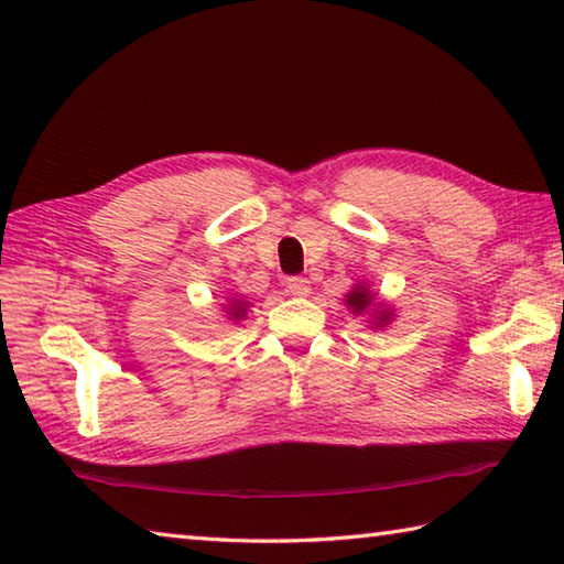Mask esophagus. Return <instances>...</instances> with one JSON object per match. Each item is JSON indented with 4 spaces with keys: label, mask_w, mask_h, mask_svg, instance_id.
<instances>
[{
    "label": "esophagus",
    "mask_w": 564,
    "mask_h": 564,
    "mask_svg": "<svg viewBox=\"0 0 564 564\" xmlns=\"http://www.w3.org/2000/svg\"><path fill=\"white\" fill-rule=\"evenodd\" d=\"M285 291L295 295V299H305V295L311 293V281L301 279V275H291V279L285 281Z\"/></svg>",
    "instance_id": "34e87169"
}]
</instances>
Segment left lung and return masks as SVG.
Returning a JSON list of instances; mask_svg holds the SVG:
<instances>
[{
  "instance_id": "obj_1",
  "label": "left lung",
  "mask_w": 564,
  "mask_h": 564,
  "mask_svg": "<svg viewBox=\"0 0 564 564\" xmlns=\"http://www.w3.org/2000/svg\"><path fill=\"white\" fill-rule=\"evenodd\" d=\"M346 305L350 308V313H356V316L370 311V316H373V328H383L388 326L390 318H393L390 305H383V303L376 305V295L370 293L366 283H356V289L346 295Z\"/></svg>"
}]
</instances>
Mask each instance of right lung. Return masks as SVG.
Returning a JSON list of instances; mask_svg holds the SVG:
<instances>
[{
  "instance_id": "1",
  "label": "right lung",
  "mask_w": 564,
  "mask_h": 564,
  "mask_svg": "<svg viewBox=\"0 0 564 564\" xmlns=\"http://www.w3.org/2000/svg\"><path fill=\"white\" fill-rule=\"evenodd\" d=\"M228 316H231L234 321H238V318H243L246 316V311H248V303L246 301H231V303H228Z\"/></svg>"
}]
</instances>
